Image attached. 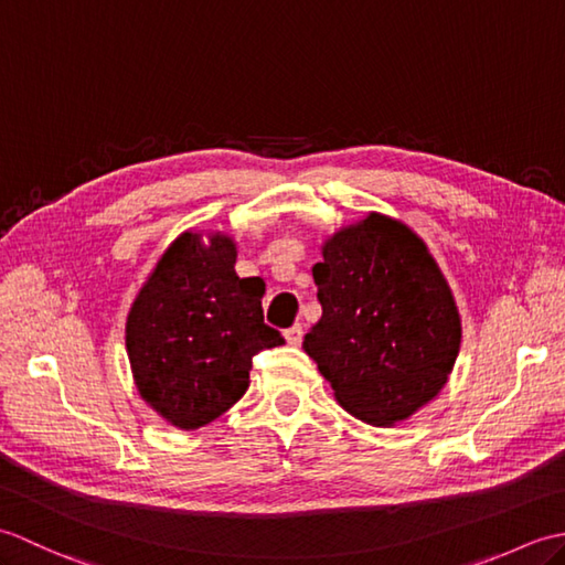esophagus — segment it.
<instances>
[{
	"label": "esophagus",
	"mask_w": 565,
	"mask_h": 565,
	"mask_svg": "<svg viewBox=\"0 0 565 565\" xmlns=\"http://www.w3.org/2000/svg\"><path fill=\"white\" fill-rule=\"evenodd\" d=\"M284 338H286V342L294 344V347L301 344V340H303V326H301V322H296V326H291L289 330H284Z\"/></svg>",
	"instance_id": "obj_1"
}]
</instances>
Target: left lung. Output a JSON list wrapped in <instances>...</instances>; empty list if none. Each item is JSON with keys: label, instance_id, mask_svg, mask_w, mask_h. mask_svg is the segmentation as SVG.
<instances>
[{"label": "left lung", "instance_id": "1", "mask_svg": "<svg viewBox=\"0 0 565 565\" xmlns=\"http://www.w3.org/2000/svg\"><path fill=\"white\" fill-rule=\"evenodd\" d=\"M322 316L303 350L347 413L395 425L447 383L461 320L447 281L411 227L369 213L313 264Z\"/></svg>", "mask_w": 565, "mask_h": 565}]
</instances>
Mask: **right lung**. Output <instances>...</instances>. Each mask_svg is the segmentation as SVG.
<instances>
[{
	"label": "right lung",
	"instance_id": "right-lung-1",
	"mask_svg": "<svg viewBox=\"0 0 565 565\" xmlns=\"http://www.w3.org/2000/svg\"><path fill=\"white\" fill-rule=\"evenodd\" d=\"M264 281L235 274L231 237L184 233L164 252L130 308L128 359L136 386L167 423L196 429L249 386L252 359L284 344L264 322Z\"/></svg>",
	"mask_w": 565,
	"mask_h": 565
}]
</instances>
